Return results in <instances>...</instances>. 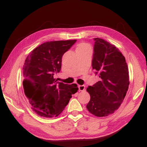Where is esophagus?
<instances>
[{
  "mask_svg": "<svg viewBox=\"0 0 147 147\" xmlns=\"http://www.w3.org/2000/svg\"><path fill=\"white\" fill-rule=\"evenodd\" d=\"M85 86L84 85H80L78 86V88H79L80 91H84L85 90Z\"/></svg>",
  "mask_w": 147,
  "mask_h": 147,
  "instance_id": "esophagus-1",
  "label": "esophagus"
}]
</instances>
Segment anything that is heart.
<instances>
[{"label": "heart", "mask_w": 147, "mask_h": 147, "mask_svg": "<svg viewBox=\"0 0 147 147\" xmlns=\"http://www.w3.org/2000/svg\"><path fill=\"white\" fill-rule=\"evenodd\" d=\"M88 48H90L89 45H87V44L82 43V44H80V45L78 46V47H77V49H76V51H78V50H80V49H88Z\"/></svg>", "instance_id": "heart-1"}]
</instances>
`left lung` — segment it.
I'll use <instances>...</instances> for the list:
<instances>
[{
	"label": "left lung",
	"mask_w": 147,
	"mask_h": 147,
	"mask_svg": "<svg viewBox=\"0 0 147 147\" xmlns=\"http://www.w3.org/2000/svg\"><path fill=\"white\" fill-rule=\"evenodd\" d=\"M92 66L100 78L86 89L90 100L86 108L98 117L113 114L123 102L129 86L125 57L118 48L105 40L94 38Z\"/></svg>",
	"instance_id": "left-lung-1"
}]
</instances>
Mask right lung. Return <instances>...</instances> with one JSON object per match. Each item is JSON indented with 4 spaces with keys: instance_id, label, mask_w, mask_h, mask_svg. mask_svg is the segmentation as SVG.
<instances>
[{
    "instance_id": "obj_1",
    "label": "right lung",
    "mask_w": 147,
    "mask_h": 147,
    "mask_svg": "<svg viewBox=\"0 0 147 147\" xmlns=\"http://www.w3.org/2000/svg\"><path fill=\"white\" fill-rule=\"evenodd\" d=\"M76 40L45 42L32 51L24 65V92L39 116H57L78 92L77 84L68 85L54 78L61 67L62 56Z\"/></svg>"
}]
</instances>
